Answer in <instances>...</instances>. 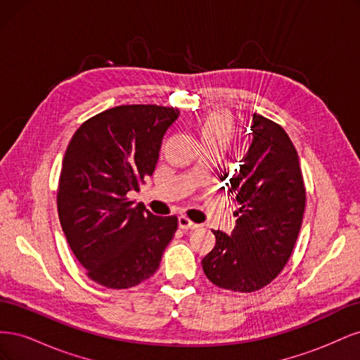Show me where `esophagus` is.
<instances>
[{"label": "esophagus", "mask_w": 360, "mask_h": 360, "mask_svg": "<svg viewBox=\"0 0 360 360\" xmlns=\"http://www.w3.org/2000/svg\"><path fill=\"white\" fill-rule=\"evenodd\" d=\"M179 226L181 228V230H197L200 225L192 222L188 216H180L179 217Z\"/></svg>", "instance_id": "obj_1"}]
</instances>
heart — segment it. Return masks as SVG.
Listing matches in <instances>:
<instances>
[{"label":"heart","instance_id":"heart-1","mask_svg":"<svg viewBox=\"0 0 360 360\" xmlns=\"http://www.w3.org/2000/svg\"><path fill=\"white\" fill-rule=\"evenodd\" d=\"M195 135L204 147H217L225 150L234 135L233 118L225 112H209L193 123Z\"/></svg>","mask_w":360,"mask_h":360}]
</instances>
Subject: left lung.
Masks as SVG:
<instances>
[{"label": "left lung", "instance_id": "obj_1", "mask_svg": "<svg viewBox=\"0 0 360 360\" xmlns=\"http://www.w3.org/2000/svg\"><path fill=\"white\" fill-rule=\"evenodd\" d=\"M250 129L254 139L243 165L226 183L238 204L237 225L231 236L213 231L216 245L201 261L210 282L236 292L264 288L281 274L307 202L297 151L285 130L259 114H254Z\"/></svg>", "mask_w": 360, "mask_h": 360}]
</instances>
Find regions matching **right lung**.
Instances as JSON below:
<instances>
[{
  "mask_svg": "<svg viewBox=\"0 0 360 360\" xmlns=\"http://www.w3.org/2000/svg\"><path fill=\"white\" fill-rule=\"evenodd\" d=\"M177 108L122 105L84 122L63 159L58 217L73 255L97 284L124 290L155 275L179 219L135 204L153 176L162 138Z\"/></svg>",
  "mask_w": 360,
  "mask_h": 360,
  "instance_id": "right-lung-1",
  "label": "right lung"
}]
</instances>
